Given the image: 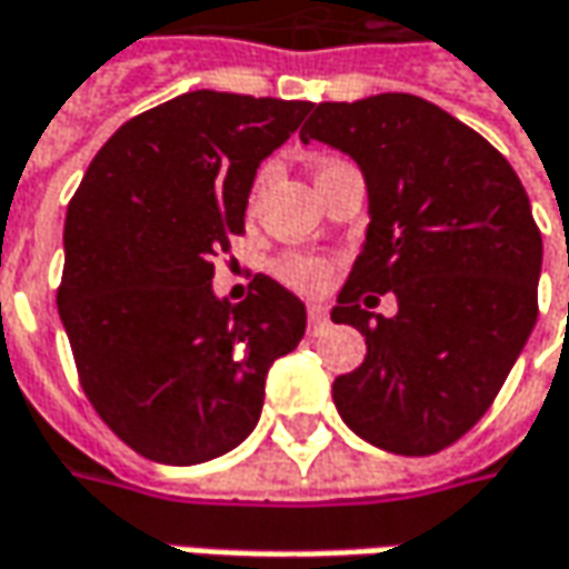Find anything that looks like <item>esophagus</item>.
<instances>
[{"label":"esophagus","instance_id":"esophagus-1","mask_svg":"<svg viewBox=\"0 0 569 569\" xmlns=\"http://www.w3.org/2000/svg\"><path fill=\"white\" fill-rule=\"evenodd\" d=\"M328 328V311L321 306H309V333H321Z\"/></svg>","mask_w":569,"mask_h":569}]
</instances>
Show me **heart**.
Here are the masks:
<instances>
[{
    "mask_svg": "<svg viewBox=\"0 0 569 569\" xmlns=\"http://www.w3.org/2000/svg\"><path fill=\"white\" fill-rule=\"evenodd\" d=\"M277 273H280V280L292 286V289L318 292L321 286L328 283L331 267L321 258H309V254H286V258H280V263H277Z\"/></svg>",
    "mask_w": 569,
    "mask_h": 569,
    "instance_id": "b5f03b06",
    "label": "heart"
}]
</instances>
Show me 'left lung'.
<instances>
[{"instance_id": "8db88e82", "label": "left lung", "mask_w": 569, "mask_h": 569, "mask_svg": "<svg viewBox=\"0 0 569 569\" xmlns=\"http://www.w3.org/2000/svg\"><path fill=\"white\" fill-rule=\"evenodd\" d=\"M362 168L369 229L333 325L366 337L333 379L343 423L395 456H432L481 420L538 318L541 232L481 133L417 94L325 101L299 130ZM395 291L399 315L368 311Z\"/></svg>"}]
</instances>
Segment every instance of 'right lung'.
Here are the masks:
<instances>
[{
  "mask_svg": "<svg viewBox=\"0 0 569 569\" xmlns=\"http://www.w3.org/2000/svg\"><path fill=\"white\" fill-rule=\"evenodd\" d=\"M309 111L187 91L127 120L69 200L57 309L91 408L142 458L236 449L258 427L267 369L306 333V306L263 273L244 302L216 299L212 263L244 232L258 164Z\"/></svg>",
  "mask_w": 569,
  "mask_h": 569,
  "instance_id": "add662e5",
  "label": "right lung"
}]
</instances>
